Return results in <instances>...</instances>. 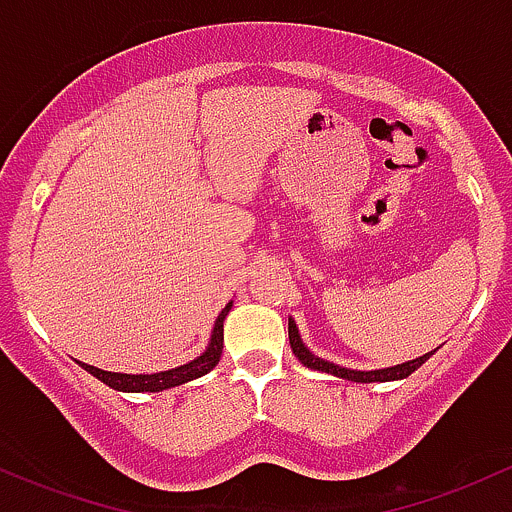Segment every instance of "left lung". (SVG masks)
Returning <instances> with one entry per match:
<instances>
[{
    "mask_svg": "<svg viewBox=\"0 0 512 512\" xmlns=\"http://www.w3.org/2000/svg\"><path fill=\"white\" fill-rule=\"evenodd\" d=\"M289 342H291V350H294V355L299 357L301 362L306 364V367L318 369V372H328L333 376H340V379H347V381H357V384H372V381H393V379H403V376H411L415 369H418L420 364L428 362L430 355H432V352H428V355L411 359V362H406V364H398V367H389V369H376V372H355V369L338 367V364L325 362V359L311 355V352L303 347L294 320H289Z\"/></svg>",
    "mask_w": 512,
    "mask_h": 512,
    "instance_id": "1",
    "label": "left lung"
}]
</instances>
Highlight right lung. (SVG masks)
<instances>
[{"label": "right lung", "mask_w": 512, "mask_h": 512, "mask_svg": "<svg viewBox=\"0 0 512 512\" xmlns=\"http://www.w3.org/2000/svg\"><path fill=\"white\" fill-rule=\"evenodd\" d=\"M230 303L221 311V316L216 318V325H213V335H211V345L209 350L204 352L201 357H196L194 362L182 364V367L170 369V372H160V374H119V372H104V369L89 367V364H82V369H87L89 374L97 376L99 381H104L106 386L116 391H165L172 389V386L187 384V381L199 379V376L209 374L213 367L218 364L223 352V318L228 316Z\"/></svg>", "instance_id": "add662e5"}]
</instances>
